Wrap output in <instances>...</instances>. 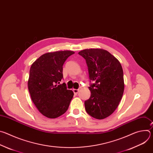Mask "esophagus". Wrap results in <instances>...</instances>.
<instances>
[{"label":"esophagus","mask_w":153,"mask_h":153,"mask_svg":"<svg viewBox=\"0 0 153 153\" xmlns=\"http://www.w3.org/2000/svg\"><path fill=\"white\" fill-rule=\"evenodd\" d=\"M74 94H77L79 93V90H77V89H73V90Z\"/></svg>","instance_id":"1"}]
</instances>
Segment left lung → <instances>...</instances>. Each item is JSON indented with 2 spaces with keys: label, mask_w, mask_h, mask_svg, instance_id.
I'll use <instances>...</instances> for the list:
<instances>
[{
  "label": "left lung",
  "mask_w": 153,
  "mask_h": 153,
  "mask_svg": "<svg viewBox=\"0 0 153 153\" xmlns=\"http://www.w3.org/2000/svg\"><path fill=\"white\" fill-rule=\"evenodd\" d=\"M86 60L91 83V96L85 101L86 113L103 119L116 110L122 97L124 80L119 61L102 49H86L79 53ZM90 81V82H91Z\"/></svg>",
  "instance_id": "1"
}]
</instances>
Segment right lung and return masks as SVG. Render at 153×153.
I'll list each match as a JSON object with an SVG mask.
<instances>
[{
    "label": "right lung",
    "mask_w": 153,
    "mask_h": 153,
    "mask_svg": "<svg viewBox=\"0 0 153 153\" xmlns=\"http://www.w3.org/2000/svg\"><path fill=\"white\" fill-rule=\"evenodd\" d=\"M71 51L48 53L42 55L31 65L28 82L31 99L39 112L50 119L66 112L74 93L67 90L63 79V65Z\"/></svg>",
    "instance_id": "add662e5"
}]
</instances>
